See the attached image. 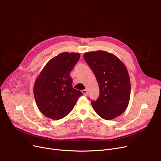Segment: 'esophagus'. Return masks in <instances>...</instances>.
I'll list each match as a JSON object with an SVG mask.
<instances>
[{"label":"esophagus","instance_id":"obj_1","mask_svg":"<svg viewBox=\"0 0 161 161\" xmlns=\"http://www.w3.org/2000/svg\"><path fill=\"white\" fill-rule=\"evenodd\" d=\"M81 92H82V93H83V95H85V96H87V95L88 92H87V91L86 89L82 90V91H81Z\"/></svg>","mask_w":161,"mask_h":161}]
</instances>
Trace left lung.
Returning <instances> with one entry per match:
<instances>
[{"label": "left lung", "mask_w": 161, "mask_h": 161, "mask_svg": "<svg viewBox=\"0 0 161 161\" xmlns=\"http://www.w3.org/2000/svg\"><path fill=\"white\" fill-rule=\"evenodd\" d=\"M83 57L99 86V97L91 102L95 112L106 120L119 116L127 108L130 96L126 67L117 57L104 51L85 53Z\"/></svg>", "instance_id": "1"}]
</instances>
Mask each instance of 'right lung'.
Returning <instances> with one entry per match:
<instances>
[{"label":"right lung","instance_id":"right-lung-1","mask_svg":"<svg viewBox=\"0 0 161 161\" xmlns=\"http://www.w3.org/2000/svg\"><path fill=\"white\" fill-rule=\"evenodd\" d=\"M80 57L79 53L63 52L47 63L34 86V97L39 110L53 120L69 114L78 98L80 91L72 87L70 73Z\"/></svg>","mask_w":161,"mask_h":161}]
</instances>
